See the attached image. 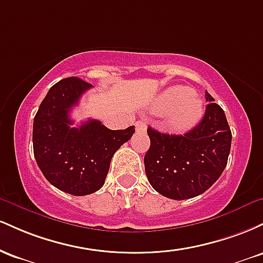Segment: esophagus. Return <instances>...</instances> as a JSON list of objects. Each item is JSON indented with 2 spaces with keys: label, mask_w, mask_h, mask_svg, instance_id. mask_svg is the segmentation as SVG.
I'll return each mask as SVG.
<instances>
[{
  "label": "esophagus",
  "mask_w": 263,
  "mask_h": 263,
  "mask_svg": "<svg viewBox=\"0 0 263 263\" xmlns=\"http://www.w3.org/2000/svg\"><path fill=\"white\" fill-rule=\"evenodd\" d=\"M136 129H137V131H144V129H146V123L142 121H137L136 122Z\"/></svg>",
  "instance_id": "obj_1"
}]
</instances>
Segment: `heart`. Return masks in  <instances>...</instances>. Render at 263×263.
Here are the masks:
<instances>
[{
  "mask_svg": "<svg viewBox=\"0 0 263 263\" xmlns=\"http://www.w3.org/2000/svg\"><path fill=\"white\" fill-rule=\"evenodd\" d=\"M153 108L157 112L172 111L168 123L177 131H185L203 116V102L189 87L176 85L165 89L156 99Z\"/></svg>",
  "mask_w": 263,
  "mask_h": 263,
  "instance_id": "1",
  "label": "heart"
}]
</instances>
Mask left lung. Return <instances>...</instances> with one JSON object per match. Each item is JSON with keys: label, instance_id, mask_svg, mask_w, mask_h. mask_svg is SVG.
<instances>
[{"label": "left lung", "instance_id": "obj_1", "mask_svg": "<svg viewBox=\"0 0 263 263\" xmlns=\"http://www.w3.org/2000/svg\"><path fill=\"white\" fill-rule=\"evenodd\" d=\"M203 120L184 135L147 128L151 147L144 170L156 192L174 200L194 198L213 185L228 164L231 131L225 112L205 91Z\"/></svg>", "mask_w": 263, "mask_h": 263}]
</instances>
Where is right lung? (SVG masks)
Segmentation results:
<instances>
[{"label": "right lung", "mask_w": 263, "mask_h": 263, "mask_svg": "<svg viewBox=\"0 0 263 263\" xmlns=\"http://www.w3.org/2000/svg\"><path fill=\"white\" fill-rule=\"evenodd\" d=\"M91 86L75 77L60 80L49 89L33 122L39 170L55 188L78 197L104 185L115 152L135 134V126L114 131L98 120L71 127V108Z\"/></svg>", "instance_id": "add662e5"}]
</instances>
